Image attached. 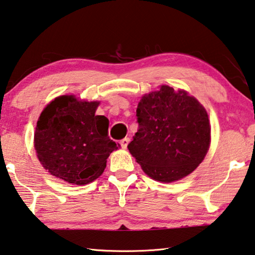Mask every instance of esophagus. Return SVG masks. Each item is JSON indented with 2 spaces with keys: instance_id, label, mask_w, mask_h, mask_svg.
Here are the masks:
<instances>
[{
  "instance_id": "34e87169",
  "label": "esophagus",
  "mask_w": 255,
  "mask_h": 255,
  "mask_svg": "<svg viewBox=\"0 0 255 255\" xmlns=\"http://www.w3.org/2000/svg\"><path fill=\"white\" fill-rule=\"evenodd\" d=\"M128 143H129V138L128 137H126V138H124V139H122L119 141V144H120V146H122V147L125 149V148H127V145H128Z\"/></svg>"
}]
</instances>
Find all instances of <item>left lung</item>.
I'll return each mask as SVG.
<instances>
[{"label": "left lung", "mask_w": 255, "mask_h": 255, "mask_svg": "<svg viewBox=\"0 0 255 255\" xmlns=\"http://www.w3.org/2000/svg\"><path fill=\"white\" fill-rule=\"evenodd\" d=\"M138 130L128 149L150 178L173 182L191 173L205 158L210 144L207 111L197 99L162 85L141 97Z\"/></svg>", "instance_id": "obj_1"}]
</instances>
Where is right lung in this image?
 <instances>
[{"label": "right lung", "instance_id": "add662e5", "mask_svg": "<svg viewBox=\"0 0 255 255\" xmlns=\"http://www.w3.org/2000/svg\"><path fill=\"white\" fill-rule=\"evenodd\" d=\"M98 101L62 96L42 110L34 131V149L51 175L86 184L99 178L118 146L108 136L109 120L96 116Z\"/></svg>", "mask_w": 255, "mask_h": 255}]
</instances>
